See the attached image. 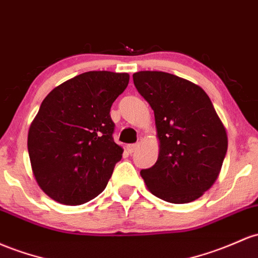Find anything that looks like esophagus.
I'll list each match as a JSON object with an SVG mask.
<instances>
[{
  "label": "esophagus",
  "mask_w": 258,
  "mask_h": 258,
  "mask_svg": "<svg viewBox=\"0 0 258 258\" xmlns=\"http://www.w3.org/2000/svg\"><path fill=\"white\" fill-rule=\"evenodd\" d=\"M138 147H140V144H138V143L128 144V146H127V151H128L130 154H132V153H135L136 151H137Z\"/></svg>",
  "instance_id": "34e87169"
}]
</instances>
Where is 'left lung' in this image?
Masks as SVG:
<instances>
[{"instance_id":"8db88e82","label":"left lung","mask_w":258,"mask_h":258,"mask_svg":"<svg viewBox=\"0 0 258 258\" xmlns=\"http://www.w3.org/2000/svg\"><path fill=\"white\" fill-rule=\"evenodd\" d=\"M134 83L154 111L159 138L157 163L141 176L166 202L197 200L216 182L228 149L211 99L197 84L159 71L135 73Z\"/></svg>"}]
</instances>
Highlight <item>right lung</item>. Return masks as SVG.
Returning a JSON list of instances; mask_svg holds the SVG:
<instances>
[{
    "instance_id": "right-lung-1",
    "label": "right lung",
    "mask_w": 258,
    "mask_h": 258,
    "mask_svg": "<svg viewBox=\"0 0 258 258\" xmlns=\"http://www.w3.org/2000/svg\"><path fill=\"white\" fill-rule=\"evenodd\" d=\"M128 73L90 71L60 84L42 100L28 134L33 174L56 202L77 206L106 187L123 149L114 142L110 109Z\"/></svg>"
}]
</instances>
